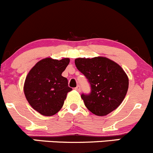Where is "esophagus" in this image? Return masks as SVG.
Masks as SVG:
<instances>
[{
    "label": "esophagus",
    "mask_w": 153,
    "mask_h": 153,
    "mask_svg": "<svg viewBox=\"0 0 153 153\" xmlns=\"http://www.w3.org/2000/svg\"><path fill=\"white\" fill-rule=\"evenodd\" d=\"M75 90H76L77 91L80 92V90H81V87H80V86H77V87H75Z\"/></svg>",
    "instance_id": "esophagus-1"
}]
</instances>
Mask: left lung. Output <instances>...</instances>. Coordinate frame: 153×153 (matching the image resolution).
Returning a JSON list of instances; mask_svg holds the SVG:
<instances>
[{
    "label": "left lung",
    "instance_id": "obj_1",
    "mask_svg": "<svg viewBox=\"0 0 153 153\" xmlns=\"http://www.w3.org/2000/svg\"><path fill=\"white\" fill-rule=\"evenodd\" d=\"M75 63L91 86L90 95H81L87 109L97 116H105L117 109L128 88V78L123 68L105 57H80Z\"/></svg>",
    "mask_w": 153,
    "mask_h": 153
}]
</instances>
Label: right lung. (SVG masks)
Instances as JSON below:
<instances>
[{
  "label": "right lung",
  "instance_id": "obj_1",
  "mask_svg": "<svg viewBox=\"0 0 153 153\" xmlns=\"http://www.w3.org/2000/svg\"><path fill=\"white\" fill-rule=\"evenodd\" d=\"M69 61V58H44L36 63L25 78V97L30 106L43 116L57 114L72 90L67 79L62 76Z\"/></svg>",
  "mask_w": 153,
  "mask_h": 153
}]
</instances>
